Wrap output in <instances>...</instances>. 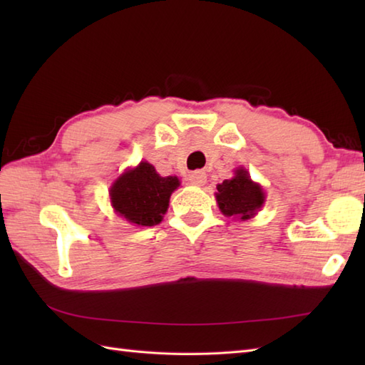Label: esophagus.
I'll return each instance as SVG.
<instances>
[{
  "mask_svg": "<svg viewBox=\"0 0 365 365\" xmlns=\"http://www.w3.org/2000/svg\"><path fill=\"white\" fill-rule=\"evenodd\" d=\"M190 182L199 185V187H202V185L207 182V174L204 170H195V173L190 174Z\"/></svg>",
  "mask_w": 365,
  "mask_h": 365,
  "instance_id": "obj_1",
  "label": "esophagus"
}]
</instances>
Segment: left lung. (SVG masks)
<instances>
[{"label":"left lung","instance_id":"8db88e82","mask_svg":"<svg viewBox=\"0 0 365 365\" xmlns=\"http://www.w3.org/2000/svg\"><path fill=\"white\" fill-rule=\"evenodd\" d=\"M216 202L226 216L238 220H250L265 204V192L259 183L251 180L245 168L235 169V175L216 187Z\"/></svg>","mask_w":365,"mask_h":365}]
</instances>
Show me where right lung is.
Returning <instances> with one entry per match:
<instances>
[{
  "label": "right lung",
  "mask_w": 365,
  "mask_h": 365,
  "mask_svg": "<svg viewBox=\"0 0 365 365\" xmlns=\"http://www.w3.org/2000/svg\"><path fill=\"white\" fill-rule=\"evenodd\" d=\"M177 177H161L147 161L123 173L110 188L111 205L119 216L136 226L160 224L169 197L177 190Z\"/></svg>",
  "instance_id": "add662e5"
}]
</instances>
